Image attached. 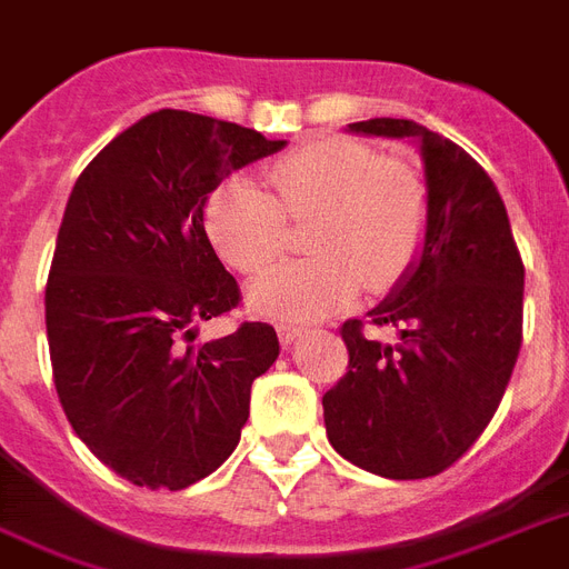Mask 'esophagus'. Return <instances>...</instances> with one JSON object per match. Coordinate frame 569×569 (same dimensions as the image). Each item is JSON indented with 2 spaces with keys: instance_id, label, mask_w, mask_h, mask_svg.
I'll return each mask as SVG.
<instances>
[{
  "instance_id": "esophagus-1",
  "label": "esophagus",
  "mask_w": 569,
  "mask_h": 569,
  "mask_svg": "<svg viewBox=\"0 0 569 569\" xmlns=\"http://www.w3.org/2000/svg\"><path fill=\"white\" fill-rule=\"evenodd\" d=\"M303 328H298V325H280V328H277V337H280V342H283V346H292L295 340H301L303 337Z\"/></svg>"
}]
</instances>
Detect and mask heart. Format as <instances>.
<instances>
[{
    "label": "heart",
    "mask_w": 569,
    "mask_h": 569,
    "mask_svg": "<svg viewBox=\"0 0 569 569\" xmlns=\"http://www.w3.org/2000/svg\"><path fill=\"white\" fill-rule=\"evenodd\" d=\"M268 188L232 176L206 202V232L223 262L259 274L286 247V220H310L313 259L259 277L247 303L277 322H313L352 301L367 283L385 292L418 259L429 223L418 169L346 137H316L268 167Z\"/></svg>",
    "instance_id": "b5f03b06"
}]
</instances>
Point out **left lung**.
Segmentation results:
<instances>
[{
  "mask_svg": "<svg viewBox=\"0 0 569 569\" xmlns=\"http://www.w3.org/2000/svg\"><path fill=\"white\" fill-rule=\"evenodd\" d=\"M352 133L418 140L429 193L418 262L372 310L400 342L342 325L349 372L322 397L342 459L390 480L441 475L496 415L522 346L526 266L501 193L468 151L409 119H370Z\"/></svg>",
  "mask_w": 569,
  "mask_h": 569,
  "instance_id": "left-lung-1",
  "label": "left lung"
}]
</instances>
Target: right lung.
I'll list each match as a JSON object with an SVG mask.
<instances>
[{
  "mask_svg": "<svg viewBox=\"0 0 569 569\" xmlns=\"http://www.w3.org/2000/svg\"><path fill=\"white\" fill-rule=\"evenodd\" d=\"M286 140L184 110L151 112L82 169L47 277V340L64 415L137 487L184 489L227 462L250 385L277 361L266 322L197 346L238 307L206 236L208 193Z\"/></svg>",
  "mask_w": 569,
  "mask_h": 569,
  "instance_id": "right-lung-1",
  "label": "right lung"
}]
</instances>
